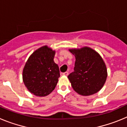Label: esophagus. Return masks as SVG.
<instances>
[{"label":"esophagus","instance_id":"1","mask_svg":"<svg viewBox=\"0 0 127 127\" xmlns=\"http://www.w3.org/2000/svg\"><path fill=\"white\" fill-rule=\"evenodd\" d=\"M61 76H68V74H69V73H68V72H61Z\"/></svg>","mask_w":127,"mask_h":127}]
</instances>
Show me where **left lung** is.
Here are the masks:
<instances>
[{"label": "left lung", "instance_id": "obj_1", "mask_svg": "<svg viewBox=\"0 0 127 127\" xmlns=\"http://www.w3.org/2000/svg\"><path fill=\"white\" fill-rule=\"evenodd\" d=\"M69 51L76 58L74 71L68 76L74 90L83 96L98 92L107 77V68L101 56L87 46Z\"/></svg>", "mask_w": 127, "mask_h": 127}]
</instances>
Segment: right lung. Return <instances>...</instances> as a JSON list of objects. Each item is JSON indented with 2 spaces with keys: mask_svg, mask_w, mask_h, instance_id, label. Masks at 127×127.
<instances>
[{
  "mask_svg": "<svg viewBox=\"0 0 127 127\" xmlns=\"http://www.w3.org/2000/svg\"><path fill=\"white\" fill-rule=\"evenodd\" d=\"M55 50L48 46L31 54L23 69V81L28 90L38 97H45L55 88L60 77L58 65L54 62Z\"/></svg>",
  "mask_w": 127,
  "mask_h": 127,
  "instance_id": "1",
  "label": "right lung"
}]
</instances>
